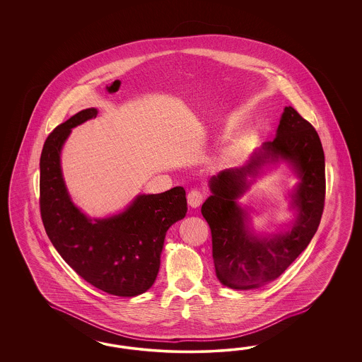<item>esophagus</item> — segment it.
<instances>
[{
    "mask_svg": "<svg viewBox=\"0 0 362 362\" xmlns=\"http://www.w3.org/2000/svg\"><path fill=\"white\" fill-rule=\"evenodd\" d=\"M204 200V194L200 192L199 189H191L187 195V202H188V206L191 209H197L200 207V204L203 203Z\"/></svg>",
    "mask_w": 362,
    "mask_h": 362,
    "instance_id": "34e87169",
    "label": "esophagus"
}]
</instances>
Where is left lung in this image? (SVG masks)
Instances as JSON below:
<instances>
[{
    "instance_id": "1",
    "label": "left lung",
    "mask_w": 362,
    "mask_h": 362,
    "mask_svg": "<svg viewBox=\"0 0 362 362\" xmlns=\"http://www.w3.org/2000/svg\"><path fill=\"white\" fill-rule=\"evenodd\" d=\"M285 163L299 179L290 193L292 220L283 230L252 228L250 209L238 199L274 165ZM202 206L212 235V257L220 283L248 291L276 280L315 236L325 200V156L315 127L292 106L281 114L276 138L256 148L247 163L227 168L209 182Z\"/></svg>"
}]
</instances>
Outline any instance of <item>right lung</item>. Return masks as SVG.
<instances>
[{"instance_id":"1","label":"right lung","mask_w":362,"mask_h":362,"mask_svg":"<svg viewBox=\"0 0 362 362\" xmlns=\"http://www.w3.org/2000/svg\"><path fill=\"white\" fill-rule=\"evenodd\" d=\"M97 115L95 107L82 110L47 136L40 160L41 216L55 250L82 279L109 295L138 296L158 276L167 230L186 216V191L139 194L106 218L78 209L66 187L61 153L71 129Z\"/></svg>"}]
</instances>
